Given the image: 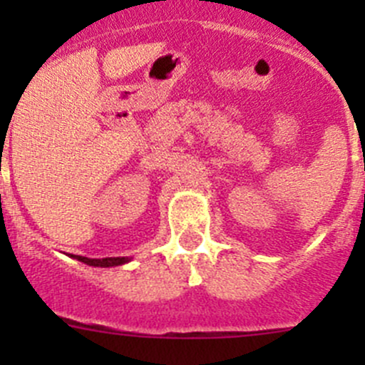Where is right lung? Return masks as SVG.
I'll list each match as a JSON object with an SVG mask.
<instances>
[{"label":"right lung","mask_w":365,"mask_h":365,"mask_svg":"<svg viewBox=\"0 0 365 365\" xmlns=\"http://www.w3.org/2000/svg\"><path fill=\"white\" fill-rule=\"evenodd\" d=\"M70 257H73V259L81 261V263L90 264V267H101V268L120 267V264L128 263V261L132 259V257H128V256H123V257H102V259H91V257L76 256V254H72V256H70Z\"/></svg>","instance_id":"right-lung-1"}]
</instances>
